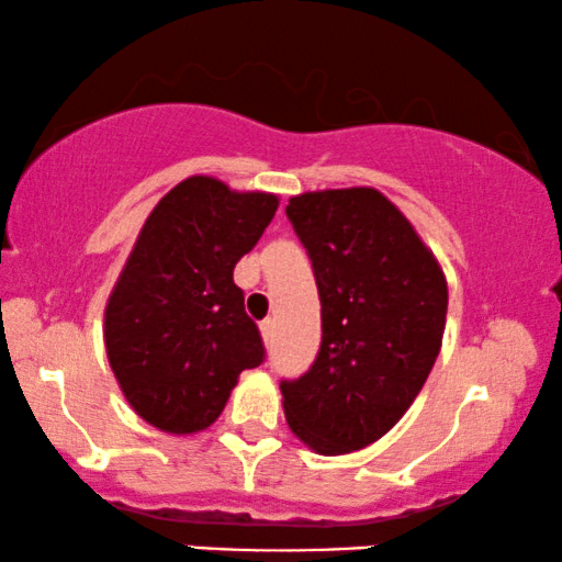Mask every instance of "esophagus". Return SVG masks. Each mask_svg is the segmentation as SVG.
I'll list each match as a JSON object with an SVG mask.
<instances>
[{
    "mask_svg": "<svg viewBox=\"0 0 562 562\" xmlns=\"http://www.w3.org/2000/svg\"><path fill=\"white\" fill-rule=\"evenodd\" d=\"M259 329H261V337H265V342H272V337H274V318L267 316L265 322L259 324Z\"/></svg>",
    "mask_w": 562,
    "mask_h": 562,
    "instance_id": "34e87169",
    "label": "esophagus"
}]
</instances>
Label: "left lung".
<instances>
[{"mask_svg":"<svg viewBox=\"0 0 562 562\" xmlns=\"http://www.w3.org/2000/svg\"><path fill=\"white\" fill-rule=\"evenodd\" d=\"M322 297L314 366L282 381L290 430L324 457L360 451L402 420L440 352L449 288L381 191H305L285 207Z\"/></svg>","mask_w":562,"mask_h":562,"instance_id":"obj_1","label":"left lung"}]
</instances>
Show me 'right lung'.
Returning a JSON list of instances; mask_svg holds the SVG:
<instances>
[{"label":"right lung","instance_id":"1","mask_svg":"<svg viewBox=\"0 0 562 562\" xmlns=\"http://www.w3.org/2000/svg\"><path fill=\"white\" fill-rule=\"evenodd\" d=\"M277 196L191 176L155 204L105 303V352L145 423L173 436L210 428L240 371L265 360L233 282L272 223Z\"/></svg>","mask_w":562,"mask_h":562}]
</instances>
